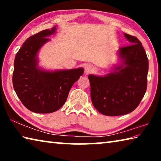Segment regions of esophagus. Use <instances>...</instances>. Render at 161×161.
Listing matches in <instances>:
<instances>
[{
	"instance_id": "34e87169",
	"label": "esophagus",
	"mask_w": 161,
	"mask_h": 161,
	"mask_svg": "<svg viewBox=\"0 0 161 161\" xmlns=\"http://www.w3.org/2000/svg\"><path fill=\"white\" fill-rule=\"evenodd\" d=\"M92 69H93V67H92V66L91 64H87L86 66L85 67V68H84V72H85L86 74H88V73L91 72Z\"/></svg>"
}]
</instances>
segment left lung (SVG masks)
<instances>
[{"label":"left lung","instance_id":"obj_1","mask_svg":"<svg viewBox=\"0 0 161 161\" xmlns=\"http://www.w3.org/2000/svg\"><path fill=\"white\" fill-rule=\"evenodd\" d=\"M129 45L118 51L121 64L104 76L89 75L91 99L95 108L106 116L130 113L139 105L147 89L148 59L141 42L124 33Z\"/></svg>","mask_w":161,"mask_h":161}]
</instances>
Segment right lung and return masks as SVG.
I'll return each instance as SVG.
<instances>
[{"label":"right lung","mask_w":161,"mask_h":161,"mask_svg":"<svg viewBox=\"0 0 161 161\" xmlns=\"http://www.w3.org/2000/svg\"><path fill=\"white\" fill-rule=\"evenodd\" d=\"M56 26L28 37L16 54L13 88L23 104L38 114L53 113L66 102L70 89L83 75V68L47 71L38 67L37 53Z\"/></svg>","instance_id":"1"}]
</instances>
